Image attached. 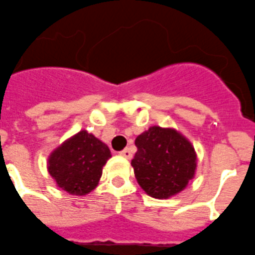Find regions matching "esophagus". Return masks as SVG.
<instances>
[{"instance_id":"obj_1","label":"esophagus","mask_w":255,"mask_h":255,"mask_svg":"<svg viewBox=\"0 0 255 255\" xmlns=\"http://www.w3.org/2000/svg\"><path fill=\"white\" fill-rule=\"evenodd\" d=\"M121 155H122V156H125V158L130 159V158H132V151H130L129 147H127V149L122 150V151H121Z\"/></svg>"}]
</instances>
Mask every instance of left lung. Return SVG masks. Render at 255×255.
<instances>
[{"instance_id":"8db88e82","label":"left lung","mask_w":255,"mask_h":255,"mask_svg":"<svg viewBox=\"0 0 255 255\" xmlns=\"http://www.w3.org/2000/svg\"><path fill=\"white\" fill-rule=\"evenodd\" d=\"M132 167L138 185L155 199H168L185 189L196 169L191 143L172 128L150 127L137 136Z\"/></svg>"}]
</instances>
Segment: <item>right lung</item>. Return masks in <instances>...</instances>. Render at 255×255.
<instances>
[{"instance_id":"add662e5","label":"right lung","mask_w":255,"mask_h":255,"mask_svg":"<svg viewBox=\"0 0 255 255\" xmlns=\"http://www.w3.org/2000/svg\"><path fill=\"white\" fill-rule=\"evenodd\" d=\"M110 156L105 143L81 130L50 155L48 173L64 191L81 196L96 187Z\"/></svg>"}]
</instances>
